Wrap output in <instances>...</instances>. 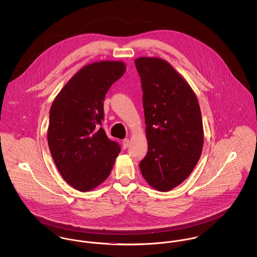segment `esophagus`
<instances>
[{
  "label": "esophagus",
  "instance_id": "obj_1",
  "mask_svg": "<svg viewBox=\"0 0 257 257\" xmlns=\"http://www.w3.org/2000/svg\"><path fill=\"white\" fill-rule=\"evenodd\" d=\"M122 146L124 149H126L129 146V139H124L122 141Z\"/></svg>",
  "mask_w": 257,
  "mask_h": 257
}]
</instances>
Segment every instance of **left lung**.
<instances>
[{
	"instance_id": "1",
	"label": "left lung",
	"mask_w": 257,
	"mask_h": 257,
	"mask_svg": "<svg viewBox=\"0 0 257 257\" xmlns=\"http://www.w3.org/2000/svg\"><path fill=\"white\" fill-rule=\"evenodd\" d=\"M141 77L148 151L140 163L147 183L168 192L189 177L203 147L201 112L195 92L169 62L135 60Z\"/></svg>"
}]
</instances>
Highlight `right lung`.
Returning <instances> with one entry per match:
<instances>
[{
  "label": "right lung",
  "mask_w": 257,
  "mask_h": 257,
  "mask_svg": "<svg viewBox=\"0 0 257 257\" xmlns=\"http://www.w3.org/2000/svg\"><path fill=\"white\" fill-rule=\"evenodd\" d=\"M124 71L122 61L86 65L63 86L50 109L51 155L62 178L80 192L103 183L120 152L101 125L106 93Z\"/></svg>",
  "instance_id": "add662e5"
}]
</instances>
